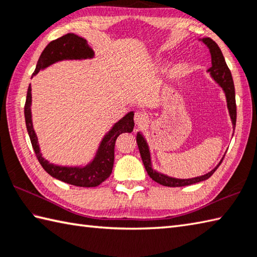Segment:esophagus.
<instances>
[{"instance_id":"1","label":"esophagus","mask_w":257,"mask_h":257,"mask_svg":"<svg viewBox=\"0 0 257 257\" xmlns=\"http://www.w3.org/2000/svg\"><path fill=\"white\" fill-rule=\"evenodd\" d=\"M148 122V115L144 112H137L134 114V123L138 126H143V125Z\"/></svg>"}]
</instances>
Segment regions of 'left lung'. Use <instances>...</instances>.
Segmentation results:
<instances>
[{
	"label": "left lung",
	"mask_w": 257,
	"mask_h": 257,
	"mask_svg": "<svg viewBox=\"0 0 257 257\" xmlns=\"http://www.w3.org/2000/svg\"><path fill=\"white\" fill-rule=\"evenodd\" d=\"M202 42L206 43L207 47L209 48L210 55H211V64L212 66L209 68L210 75L212 78H214L217 83L220 85V87L224 89L227 98V106H228L229 109V115L231 117V122H233V126H236V99H235V87H234V81L233 77H231L230 70L225 61V58L222 56V52L218 45L212 40L210 38H204L202 39ZM137 142L139 145L140 154H141L142 161L144 164L145 170H147L150 178L154 180L156 182L160 183V185L166 186V187H185V186H190L193 183L200 182L207 180L208 178H210L214 172L217 170V168L220 166V163L217 166L214 170L208 172L205 176L192 178V179H176V178H170L168 176H164V174L158 173L153 170L151 168V160H150V153H149V148L147 145V142L143 139L141 134H138L137 137Z\"/></svg>",
	"instance_id": "left-lung-1"
}]
</instances>
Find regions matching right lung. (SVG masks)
Returning a JSON list of instances; mask_svg holds the SVG:
<instances>
[{
    "mask_svg": "<svg viewBox=\"0 0 257 257\" xmlns=\"http://www.w3.org/2000/svg\"><path fill=\"white\" fill-rule=\"evenodd\" d=\"M94 56V51L91 47L87 43L84 38H80L72 33L62 36L56 40L51 41L45 50L42 51L38 64L36 67L35 74H38L42 68L49 66L53 62L62 59H79V58H91ZM31 87L29 86L26 104H24V117H26L27 130L30 137L32 148L35 150L36 157L41 167L50 174L51 177L58 180L69 183L77 187H97L101 182L107 179L113 170L114 166V149L115 142L118 135L122 133H131L134 127V113H128L125 117L115 124V126L109 131V133L104 138L100 144L97 156L89 166L85 168H66L58 167L46 161L41 157L39 147L37 144V137L32 127L31 122Z\"/></svg>",
    "mask_w": 257,
    "mask_h": 257,
    "instance_id": "obj_1",
    "label": "right lung"
}]
</instances>
